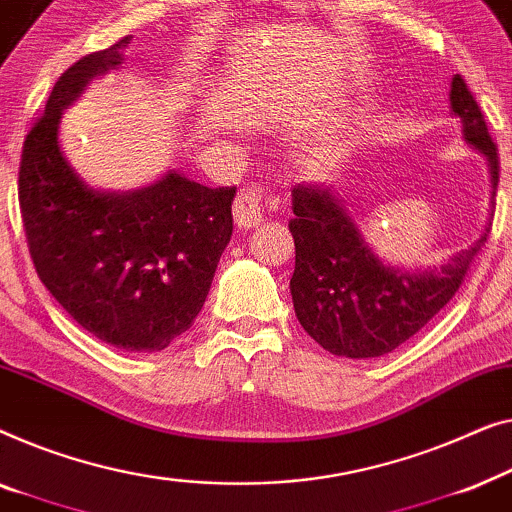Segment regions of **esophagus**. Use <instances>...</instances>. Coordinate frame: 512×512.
I'll return each mask as SVG.
<instances>
[{
  "label": "esophagus",
  "instance_id": "1",
  "mask_svg": "<svg viewBox=\"0 0 512 512\" xmlns=\"http://www.w3.org/2000/svg\"><path fill=\"white\" fill-rule=\"evenodd\" d=\"M262 187L259 185H248L236 194L234 201V222L241 229H253L264 218V208H262Z\"/></svg>",
  "mask_w": 512,
  "mask_h": 512
}]
</instances>
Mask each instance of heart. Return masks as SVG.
Here are the masks:
<instances>
[{"mask_svg":"<svg viewBox=\"0 0 512 512\" xmlns=\"http://www.w3.org/2000/svg\"><path fill=\"white\" fill-rule=\"evenodd\" d=\"M352 146V132L348 125H338L322 136L315 146L308 150L306 164L315 174H325V171L336 169L345 160Z\"/></svg>","mask_w":512,"mask_h":512,"instance_id":"b5f03b06","label":"heart"}]
</instances>
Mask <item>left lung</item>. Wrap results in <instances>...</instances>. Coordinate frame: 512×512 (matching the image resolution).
Masks as SVG:
<instances>
[{"label":"left lung","instance_id":"obj_1","mask_svg":"<svg viewBox=\"0 0 512 512\" xmlns=\"http://www.w3.org/2000/svg\"><path fill=\"white\" fill-rule=\"evenodd\" d=\"M450 109L462 120L464 139L487 160L492 211L480 239L445 264L415 271L385 264L364 241L336 187L297 185L292 190L294 313L306 334L331 355L364 359L399 348L455 297L473 257L485 246L499 185V153L485 115L459 74L450 85Z\"/></svg>","mask_w":512,"mask_h":512}]
</instances>
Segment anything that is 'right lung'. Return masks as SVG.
Masks as SVG:
<instances>
[{"instance_id":"1","label":"right lung","mask_w":512,"mask_h":512,"mask_svg":"<svg viewBox=\"0 0 512 512\" xmlns=\"http://www.w3.org/2000/svg\"><path fill=\"white\" fill-rule=\"evenodd\" d=\"M129 37L81 57L27 134L18 199L46 290L83 329L120 350L155 352L192 327L232 239L236 187L178 171L132 192L95 190L60 148L62 111L92 78L118 69Z\"/></svg>"}]
</instances>
